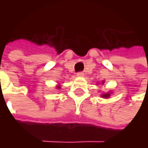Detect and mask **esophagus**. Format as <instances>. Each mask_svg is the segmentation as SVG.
Returning <instances> with one entry per match:
<instances>
[{"label":"esophagus","instance_id":"esophagus-1","mask_svg":"<svg viewBox=\"0 0 148 148\" xmlns=\"http://www.w3.org/2000/svg\"><path fill=\"white\" fill-rule=\"evenodd\" d=\"M83 75H84V73H83L82 71H79V72H77V76L79 77H83Z\"/></svg>","mask_w":148,"mask_h":148}]
</instances>
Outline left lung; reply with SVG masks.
I'll list each match as a JSON object with an SVG mask.
<instances>
[{"label": "left lung", "mask_w": 148, "mask_h": 148, "mask_svg": "<svg viewBox=\"0 0 148 148\" xmlns=\"http://www.w3.org/2000/svg\"><path fill=\"white\" fill-rule=\"evenodd\" d=\"M109 95H110V94H104L102 96L105 97V98H107V97H109Z\"/></svg>", "instance_id": "1"}]
</instances>
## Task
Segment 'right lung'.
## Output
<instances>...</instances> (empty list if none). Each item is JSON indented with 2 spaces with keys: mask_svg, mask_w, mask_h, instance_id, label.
<instances>
[{
  "mask_svg": "<svg viewBox=\"0 0 148 148\" xmlns=\"http://www.w3.org/2000/svg\"><path fill=\"white\" fill-rule=\"evenodd\" d=\"M58 88H59V87H58Z\"/></svg>",
  "mask_w": 148,
  "mask_h": 148,
  "instance_id": "obj_1",
  "label": "right lung"
}]
</instances>
